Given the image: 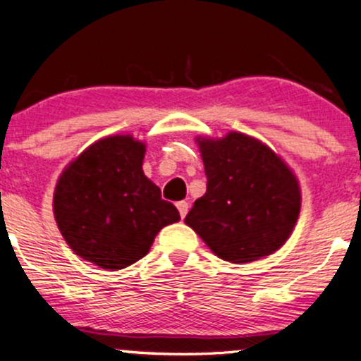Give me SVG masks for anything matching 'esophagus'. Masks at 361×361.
<instances>
[{"label": "esophagus", "instance_id": "1", "mask_svg": "<svg viewBox=\"0 0 361 361\" xmlns=\"http://www.w3.org/2000/svg\"><path fill=\"white\" fill-rule=\"evenodd\" d=\"M176 207H178V212H180V215H181V219L185 217L186 214H188V202H185V200H181V202H178L176 204Z\"/></svg>", "mask_w": 361, "mask_h": 361}]
</instances>
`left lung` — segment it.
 I'll use <instances>...</instances> for the list:
<instances>
[{
    "instance_id": "obj_1",
    "label": "left lung",
    "mask_w": 361,
    "mask_h": 361,
    "mask_svg": "<svg viewBox=\"0 0 361 361\" xmlns=\"http://www.w3.org/2000/svg\"><path fill=\"white\" fill-rule=\"evenodd\" d=\"M207 192L185 217L219 258L247 263L288 239L300 212L295 176L270 147L231 132L202 139Z\"/></svg>"
}]
</instances>
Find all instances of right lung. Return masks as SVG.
<instances>
[{
	"mask_svg": "<svg viewBox=\"0 0 361 361\" xmlns=\"http://www.w3.org/2000/svg\"><path fill=\"white\" fill-rule=\"evenodd\" d=\"M144 152L130 135H111L86 149L57 181L61 234L78 256L105 270L144 258L156 234L180 221L176 207L144 175Z\"/></svg>",
	"mask_w": 361,
	"mask_h": 361,
	"instance_id": "right-lung-1",
	"label": "right lung"
}]
</instances>
